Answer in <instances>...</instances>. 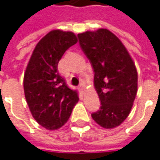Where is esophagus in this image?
Here are the masks:
<instances>
[{"label": "esophagus", "instance_id": "34e87169", "mask_svg": "<svg viewBox=\"0 0 160 160\" xmlns=\"http://www.w3.org/2000/svg\"><path fill=\"white\" fill-rule=\"evenodd\" d=\"M79 90H80V92H81V93H83V92H84V90H85L84 84L80 83V85H79Z\"/></svg>", "mask_w": 160, "mask_h": 160}]
</instances>
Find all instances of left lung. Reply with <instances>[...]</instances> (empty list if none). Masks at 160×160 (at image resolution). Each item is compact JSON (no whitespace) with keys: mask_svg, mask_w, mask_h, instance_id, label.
Returning <instances> with one entry per match:
<instances>
[{"mask_svg":"<svg viewBox=\"0 0 160 160\" xmlns=\"http://www.w3.org/2000/svg\"><path fill=\"white\" fill-rule=\"evenodd\" d=\"M81 50L94 71V86L101 107L92 113L96 123L113 128L132 109L138 92V72L119 38L107 29L79 34Z\"/></svg>","mask_w":160,"mask_h":160,"instance_id":"left-lung-1","label":"left lung"}]
</instances>
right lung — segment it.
I'll list each match as a JSON object with an SVG mask.
<instances>
[{"label":"right lung","instance_id":"1","mask_svg":"<svg viewBox=\"0 0 160 160\" xmlns=\"http://www.w3.org/2000/svg\"><path fill=\"white\" fill-rule=\"evenodd\" d=\"M71 32L53 30L37 45L27 65L24 95L35 120L48 130L58 129L68 120L79 101L58 71V64L66 50L77 43Z\"/></svg>","mask_w":160,"mask_h":160}]
</instances>
